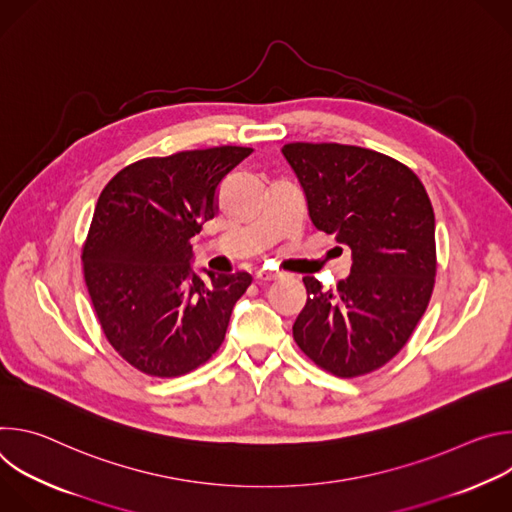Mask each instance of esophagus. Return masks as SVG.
Segmentation results:
<instances>
[{
  "mask_svg": "<svg viewBox=\"0 0 512 512\" xmlns=\"http://www.w3.org/2000/svg\"><path fill=\"white\" fill-rule=\"evenodd\" d=\"M283 273L279 271H273V269H261L257 271V281L259 283H269V281H275V279H281Z\"/></svg>",
  "mask_w": 512,
  "mask_h": 512,
  "instance_id": "1",
  "label": "esophagus"
}]
</instances>
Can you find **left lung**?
Returning <instances> with one entry per match:
<instances>
[{
  "mask_svg": "<svg viewBox=\"0 0 512 512\" xmlns=\"http://www.w3.org/2000/svg\"><path fill=\"white\" fill-rule=\"evenodd\" d=\"M283 158L318 231L352 251L336 289L304 277L308 302L294 340L324 371L381 369L425 314L435 277V216L419 178L401 162L342 143H287Z\"/></svg>",
  "mask_w": 512,
  "mask_h": 512,
  "instance_id": "8db88e82",
  "label": "left lung"
}]
</instances>
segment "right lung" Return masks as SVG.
<instances>
[{"instance_id":"add662e5","label":"right lung","mask_w":512,"mask_h":512,"mask_svg":"<svg viewBox=\"0 0 512 512\" xmlns=\"http://www.w3.org/2000/svg\"><path fill=\"white\" fill-rule=\"evenodd\" d=\"M253 150L237 145L145 158L103 188L85 281L111 346L150 377H180L223 344L251 275L192 269L190 239L216 214V188Z\"/></svg>"}]
</instances>
